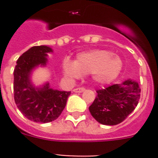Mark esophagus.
Listing matches in <instances>:
<instances>
[{"label": "esophagus", "instance_id": "1", "mask_svg": "<svg viewBox=\"0 0 158 158\" xmlns=\"http://www.w3.org/2000/svg\"><path fill=\"white\" fill-rule=\"evenodd\" d=\"M84 90H85V89H84V88H77V89H74L73 91L74 93H83Z\"/></svg>", "mask_w": 158, "mask_h": 158}]
</instances>
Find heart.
Wrapping results in <instances>:
<instances>
[{"label":"heart","instance_id":"heart-1","mask_svg":"<svg viewBox=\"0 0 158 158\" xmlns=\"http://www.w3.org/2000/svg\"><path fill=\"white\" fill-rule=\"evenodd\" d=\"M122 68L121 58L104 49L81 52L74 61L66 58L62 63L63 72L69 79H77L83 74H90L93 80L99 84H108L115 80Z\"/></svg>","mask_w":158,"mask_h":158}]
</instances>
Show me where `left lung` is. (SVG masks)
Returning <instances> with one entry per match:
<instances>
[{"label":"left lung","instance_id":"8db88e82","mask_svg":"<svg viewBox=\"0 0 158 158\" xmlns=\"http://www.w3.org/2000/svg\"><path fill=\"white\" fill-rule=\"evenodd\" d=\"M98 95L90 106L93 117L102 125H118L137 106L140 89L137 81L128 79L97 91Z\"/></svg>","mask_w":158,"mask_h":158}]
</instances>
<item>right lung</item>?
Masks as SVG:
<instances>
[{"instance_id": "add662e5", "label": "right lung", "mask_w": 158, "mask_h": 158, "mask_svg": "<svg viewBox=\"0 0 158 158\" xmlns=\"http://www.w3.org/2000/svg\"><path fill=\"white\" fill-rule=\"evenodd\" d=\"M49 46H36L21 55L14 70L15 102L26 118L34 122L48 123L56 120L66 105L70 92L60 91L50 87L49 82L35 85L32 76L38 67H46Z\"/></svg>"}]
</instances>
